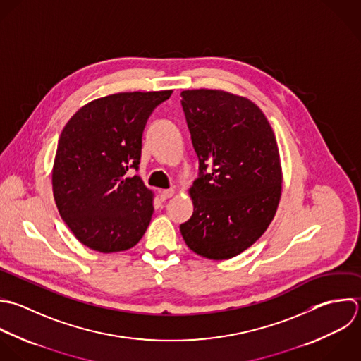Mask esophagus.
Segmentation results:
<instances>
[{"label":"esophagus","mask_w":361,"mask_h":361,"mask_svg":"<svg viewBox=\"0 0 361 361\" xmlns=\"http://www.w3.org/2000/svg\"><path fill=\"white\" fill-rule=\"evenodd\" d=\"M174 194H176V190H174V188L163 190V191H160V200H161V201H166V200L174 197Z\"/></svg>","instance_id":"obj_1"}]
</instances>
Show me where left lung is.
Listing matches in <instances>:
<instances>
[{
  "label": "left lung",
  "mask_w": 361,
  "mask_h": 361,
  "mask_svg": "<svg viewBox=\"0 0 361 361\" xmlns=\"http://www.w3.org/2000/svg\"><path fill=\"white\" fill-rule=\"evenodd\" d=\"M181 98L200 177L190 188L192 216L180 231L197 255L232 259L276 215L283 184L277 140L266 115L245 97L201 88Z\"/></svg>",
  "instance_id": "8db88e82"
}]
</instances>
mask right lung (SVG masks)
Masks as SVG:
<instances>
[{
	"label": "right lung",
	"instance_id": "obj_1",
	"mask_svg": "<svg viewBox=\"0 0 361 361\" xmlns=\"http://www.w3.org/2000/svg\"><path fill=\"white\" fill-rule=\"evenodd\" d=\"M171 90L118 92L88 102L66 123L51 185L60 216L84 246L114 253L133 247L153 215V192L139 176L142 135Z\"/></svg>",
	"mask_w": 361,
	"mask_h": 361
}]
</instances>
